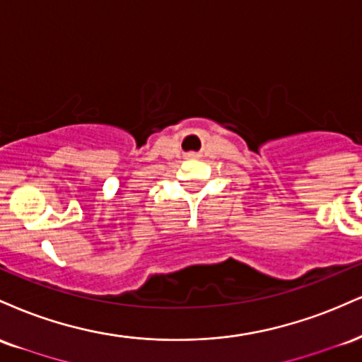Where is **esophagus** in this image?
Here are the masks:
<instances>
[{
	"instance_id": "1",
	"label": "esophagus",
	"mask_w": 362,
	"mask_h": 362,
	"mask_svg": "<svg viewBox=\"0 0 362 362\" xmlns=\"http://www.w3.org/2000/svg\"><path fill=\"white\" fill-rule=\"evenodd\" d=\"M188 156H191V157H193L194 156V152H189V154Z\"/></svg>"
}]
</instances>
